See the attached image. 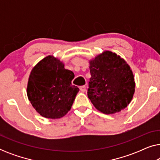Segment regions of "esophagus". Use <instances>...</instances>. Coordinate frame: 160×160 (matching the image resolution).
Wrapping results in <instances>:
<instances>
[{
	"label": "esophagus",
	"instance_id": "obj_1",
	"mask_svg": "<svg viewBox=\"0 0 160 160\" xmlns=\"http://www.w3.org/2000/svg\"><path fill=\"white\" fill-rule=\"evenodd\" d=\"M79 89H80V90H81V92H84L86 91V87H85V86L80 87Z\"/></svg>",
	"mask_w": 160,
	"mask_h": 160
}]
</instances>
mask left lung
Listing matches in <instances>:
<instances>
[{"mask_svg": "<svg viewBox=\"0 0 160 160\" xmlns=\"http://www.w3.org/2000/svg\"><path fill=\"white\" fill-rule=\"evenodd\" d=\"M91 78L87 95L96 109L113 114L130 104L135 93L132 70L115 52L104 51L89 60Z\"/></svg>", "mask_w": 160, "mask_h": 160, "instance_id": "8db88e82", "label": "left lung"}]
</instances>
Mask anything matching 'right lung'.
<instances>
[{
	"label": "right lung",
	"instance_id": "1",
	"mask_svg": "<svg viewBox=\"0 0 160 160\" xmlns=\"http://www.w3.org/2000/svg\"><path fill=\"white\" fill-rule=\"evenodd\" d=\"M60 59L49 55L32 68L27 95L36 111L47 119H60L71 110L79 89L72 85L74 73Z\"/></svg>",
	"mask_w": 160,
	"mask_h": 160
}]
</instances>
